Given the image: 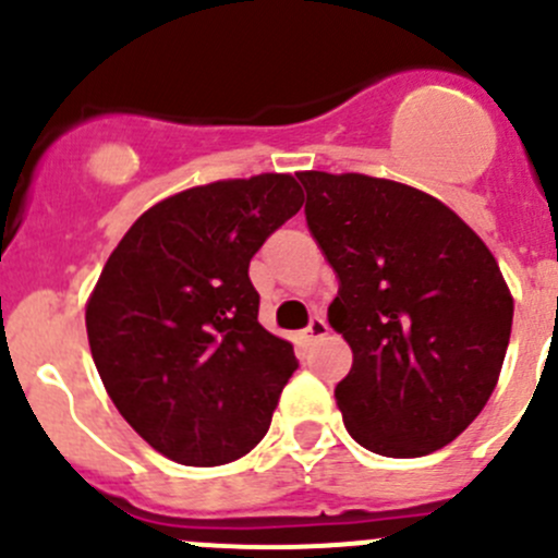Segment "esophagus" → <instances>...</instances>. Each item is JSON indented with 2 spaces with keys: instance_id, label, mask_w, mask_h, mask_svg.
Returning a JSON list of instances; mask_svg holds the SVG:
<instances>
[{
  "instance_id": "esophagus-1",
  "label": "esophagus",
  "mask_w": 558,
  "mask_h": 558,
  "mask_svg": "<svg viewBox=\"0 0 558 558\" xmlns=\"http://www.w3.org/2000/svg\"><path fill=\"white\" fill-rule=\"evenodd\" d=\"M326 331H329V324H326L320 315H313L311 324H307V329L302 331V340L305 342H313V340H320V337H326Z\"/></svg>"
}]
</instances>
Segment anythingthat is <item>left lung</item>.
Here are the masks:
<instances>
[{
    "label": "left lung",
    "instance_id": "obj_1",
    "mask_svg": "<svg viewBox=\"0 0 558 558\" xmlns=\"http://www.w3.org/2000/svg\"><path fill=\"white\" fill-rule=\"evenodd\" d=\"M311 234L337 272L331 329L353 351L335 388L367 451L456 440L499 380L513 296L486 243L435 196L386 178L300 172Z\"/></svg>",
    "mask_w": 558,
    "mask_h": 558
}]
</instances>
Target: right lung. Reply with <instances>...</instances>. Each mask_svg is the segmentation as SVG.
<instances>
[{"instance_id":"right-lung-1","label":"right lung","mask_w":558,"mask_h":558,"mask_svg":"<svg viewBox=\"0 0 558 558\" xmlns=\"http://www.w3.org/2000/svg\"><path fill=\"white\" fill-rule=\"evenodd\" d=\"M302 202L278 172L167 196L123 234L88 296V345L112 404L178 464L253 451L300 367L294 345L258 324L247 267Z\"/></svg>"}]
</instances>
